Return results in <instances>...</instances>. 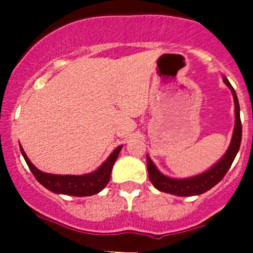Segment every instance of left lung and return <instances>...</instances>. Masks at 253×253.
I'll use <instances>...</instances> for the list:
<instances>
[{"label": "left lung", "mask_w": 253, "mask_h": 253, "mask_svg": "<svg viewBox=\"0 0 253 253\" xmlns=\"http://www.w3.org/2000/svg\"><path fill=\"white\" fill-rule=\"evenodd\" d=\"M224 82L226 85L231 89L234 95V101H235V127H234L233 138L231 143L229 145V149L226 150L225 155L214 165L211 169L208 171L203 172V174L193 176L190 178H182V180H176V178L167 177L165 175L160 174L159 170L155 168L150 158L147 155V168H148V175H149L150 182L153 183L157 190L162 191V192L171 193L176 196H196L205 193L208 190H211L213 186H215L221 178L225 176L228 170L230 169L231 164H233L234 159H235L237 152L240 149V144H241V136H242V127H241V119H240V106L239 100L235 90H234L233 85L230 82L223 77Z\"/></svg>", "instance_id": "left-lung-1"}]
</instances>
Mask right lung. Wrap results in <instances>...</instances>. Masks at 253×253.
I'll use <instances>...</instances> for the list:
<instances>
[{
  "label": "right lung",
  "mask_w": 253,
  "mask_h": 253,
  "mask_svg": "<svg viewBox=\"0 0 253 253\" xmlns=\"http://www.w3.org/2000/svg\"><path fill=\"white\" fill-rule=\"evenodd\" d=\"M121 145L117 147L114 152L111 153L110 157L106 159V162L95 170L94 172L86 175H52L46 174V172L40 171L39 169L34 167L28 159L27 154L23 150L20 145V152L29 167L30 171L33 172L34 177L42 183L44 187L50 190L51 192L62 193V195L76 196V197H85V196H93L95 193L100 192L106 185L111 176V170L116 162L119 153L121 150Z\"/></svg>",
  "instance_id": "right-lung-1"
}]
</instances>
